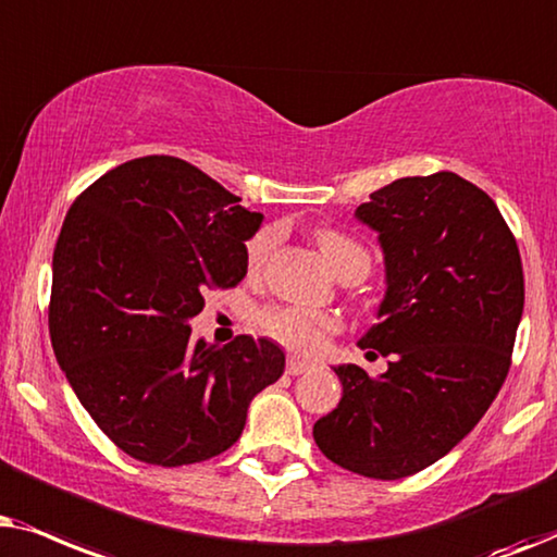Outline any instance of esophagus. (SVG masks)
<instances>
[{"label": "esophagus", "mask_w": 557, "mask_h": 557, "mask_svg": "<svg viewBox=\"0 0 557 557\" xmlns=\"http://www.w3.org/2000/svg\"><path fill=\"white\" fill-rule=\"evenodd\" d=\"M308 369H310L308 361H302V359H295V356H290V359H287V374L298 376V374H306Z\"/></svg>", "instance_id": "1"}]
</instances>
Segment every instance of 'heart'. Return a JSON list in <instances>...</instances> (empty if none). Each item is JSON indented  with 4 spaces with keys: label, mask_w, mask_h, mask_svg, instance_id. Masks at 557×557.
<instances>
[{
    "label": "heart",
    "mask_w": 557,
    "mask_h": 557,
    "mask_svg": "<svg viewBox=\"0 0 557 557\" xmlns=\"http://www.w3.org/2000/svg\"><path fill=\"white\" fill-rule=\"evenodd\" d=\"M277 228H262L247 242V264L249 272H262L277 249ZM318 247H321L323 257L336 270L341 277L354 267H367L369 270V251L354 242L351 236L341 232H318ZM262 331L267 336L280 341V344L293 348L300 354H318L323 351L325 344L333 333L338 331V318L325 310H310V308H270L262 313Z\"/></svg>",
    "instance_id": "heart-1"
}]
</instances>
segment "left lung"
<instances>
[{
    "instance_id": "8db88e82",
    "label": "left lung",
    "mask_w": 557,
    "mask_h": 557,
    "mask_svg": "<svg viewBox=\"0 0 557 557\" xmlns=\"http://www.w3.org/2000/svg\"><path fill=\"white\" fill-rule=\"evenodd\" d=\"M369 198L356 219L380 232L387 295L359 346L389 369L336 367L344 397L313 438L341 469L392 481L446 456L499 395L524 274L496 203L461 175L399 177Z\"/></svg>"
}]
</instances>
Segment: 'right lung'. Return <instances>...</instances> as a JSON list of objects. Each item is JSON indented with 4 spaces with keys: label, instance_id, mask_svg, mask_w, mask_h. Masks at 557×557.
<instances>
[{
    "label": "right lung",
    "instance_id": "1",
    "mask_svg": "<svg viewBox=\"0 0 557 557\" xmlns=\"http://www.w3.org/2000/svg\"><path fill=\"white\" fill-rule=\"evenodd\" d=\"M170 154L124 162L73 201L53 251L48 325L65 380L137 461L185 466L239 441L251 397L283 376L267 338H190L206 290L247 274L262 213Z\"/></svg>",
    "mask_w": 557,
    "mask_h": 557
}]
</instances>
